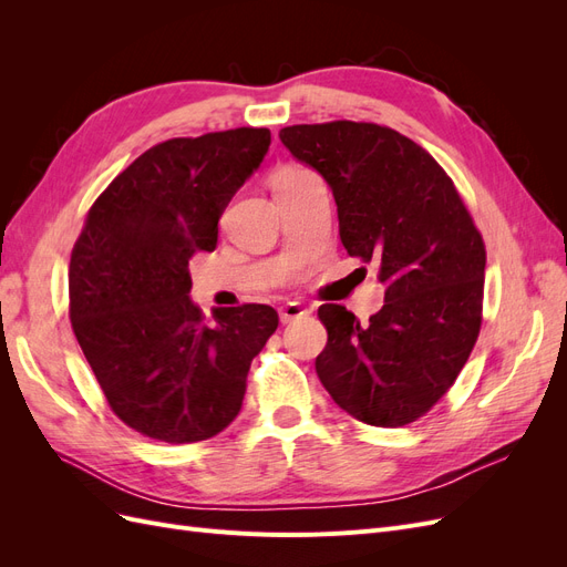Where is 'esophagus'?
I'll return each instance as SVG.
<instances>
[{
  "label": "esophagus",
  "mask_w": 567,
  "mask_h": 567,
  "mask_svg": "<svg viewBox=\"0 0 567 567\" xmlns=\"http://www.w3.org/2000/svg\"><path fill=\"white\" fill-rule=\"evenodd\" d=\"M305 315H307V310H305L300 302H288V305H284L281 310H279L281 323H290V321H296V319H302Z\"/></svg>",
  "instance_id": "obj_1"
}]
</instances>
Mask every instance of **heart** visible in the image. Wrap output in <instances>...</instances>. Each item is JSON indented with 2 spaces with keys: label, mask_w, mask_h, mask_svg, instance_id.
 Listing matches in <instances>:
<instances>
[{
  "label": "heart",
  "mask_w": 567,
  "mask_h": 567,
  "mask_svg": "<svg viewBox=\"0 0 567 567\" xmlns=\"http://www.w3.org/2000/svg\"><path fill=\"white\" fill-rule=\"evenodd\" d=\"M307 173H310V169H305V167H298V165H286V167L277 169V175H274L271 184H274V186H277V184L290 182V179H298V177H302V175H307Z\"/></svg>",
  "instance_id": "obj_1"
}]
</instances>
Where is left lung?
<instances>
[{
    "mask_svg": "<svg viewBox=\"0 0 567 567\" xmlns=\"http://www.w3.org/2000/svg\"><path fill=\"white\" fill-rule=\"evenodd\" d=\"M279 140L331 186L342 246L379 265L385 286L369 323L342 305L319 307L329 333L319 381L369 425L416 421L454 385L477 340L483 236L447 173L400 132L336 120L284 127Z\"/></svg>",
    "mask_w": 567,
    "mask_h": 567,
    "instance_id": "8db88e82",
    "label": "left lung"
}]
</instances>
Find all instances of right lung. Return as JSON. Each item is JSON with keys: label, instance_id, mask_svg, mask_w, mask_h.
I'll use <instances>...</instances> for the list:
<instances>
[{"label": "right lung", "instance_id": "1", "mask_svg": "<svg viewBox=\"0 0 567 567\" xmlns=\"http://www.w3.org/2000/svg\"><path fill=\"white\" fill-rule=\"evenodd\" d=\"M267 127L167 140L142 153L84 219L68 269L71 323L113 414L151 440H208L238 416L248 369L279 315L188 298V260L215 250L234 194L260 167Z\"/></svg>", "mask_w": 567, "mask_h": 567}]
</instances>
